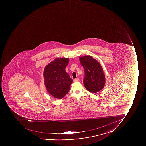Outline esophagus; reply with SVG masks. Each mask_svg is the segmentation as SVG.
<instances>
[{
    "label": "esophagus",
    "instance_id": "esophagus-1",
    "mask_svg": "<svg viewBox=\"0 0 146 146\" xmlns=\"http://www.w3.org/2000/svg\"><path fill=\"white\" fill-rule=\"evenodd\" d=\"M78 80H79V78H75V79H74V80H73L74 82H77V81H78Z\"/></svg>",
    "mask_w": 146,
    "mask_h": 146
}]
</instances>
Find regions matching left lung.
<instances>
[{
    "label": "left lung",
    "instance_id": "obj_1",
    "mask_svg": "<svg viewBox=\"0 0 146 146\" xmlns=\"http://www.w3.org/2000/svg\"><path fill=\"white\" fill-rule=\"evenodd\" d=\"M85 71L84 86L90 92H98L105 84V75L100 63L90 56L80 57Z\"/></svg>",
    "mask_w": 146,
    "mask_h": 146
}]
</instances>
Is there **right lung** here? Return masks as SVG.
<instances>
[{
	"label": "right lung",
	"mask_w": 146,
	"mask_h": 146,
	"mask_svg": "<svg viewBox=\"0 0 146 146\" xmlns=\"http://www.w3.org/2000/svg\"><path fill=\"white\" fill-rule=\"evenodd\" d=\"M68 62V58H57L44 69L45 86L48 92L55 98L61 99L70 90L73 80L65 70Z\"/></svg>",
	"instance_id": "1"
}]
</instances>
